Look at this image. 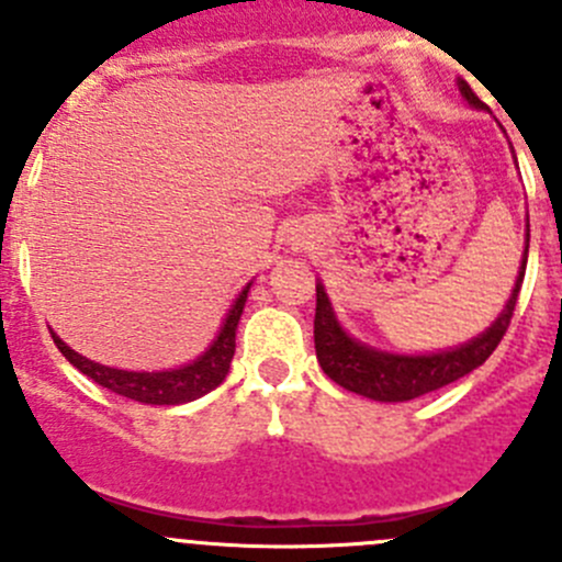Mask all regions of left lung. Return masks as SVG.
<instances>
[{"label":"left lung","instance_id":"obj_1","mask_svg":"<svg viewBox=\"0 0 562 562\" xmlns=\"http://www.w3.org/2000/svg\"><path fill=\"white\" fill-rule=\"evenodd\" d=\"M464 100L475 108H484L479 94L470 89V83L459 81ZM527 245H530V228H527ZM527 245H525V260L519 269L517 285H514L512 299H508L506 310L501 317L486 328L481 337L470 339L468 345L457 350H443V353H429V356H394L381 353V350H370L350 339L348 334L339 328L334 321L331 304H328L326 291L317 285V302H315V353L321 361L323 372L339 383L342 389L353 391V394L370 396L378 402H407L416 396L438 391L449 383L459 381L475 367L484 364L492 356V350L501 345L506 337L508 323L514 317V307H517L519 288L525 280V266H527Z\"/></svg>","mask_w":562,"mask_h":562}]
</instances>
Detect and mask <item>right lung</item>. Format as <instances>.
Masks as SVG:
<instances>
[{"label": "right lung", "instance_id": "add662e5", "mask_svg": "<svg viewBox=\"0 0 562 562\" xmlns=\"http://www.w3.org/2000/svg\"><path fill=\"white\" fill-rule=\"evenodd\" d=\"M249 285L239 293L234 310L225 317L223 328H220V337L214 339L212 348L201 356L192 364L181 367V370L171 372H127V370H113V367L94 364V361L83 359L76 350L67 348L56 334H50L56 342V348L61 350L67 361H70L76 370H81L83 375L92 378L98 386L119 396H127V400L144 402V405H181V402H192L198 396L209 394L212 389H217L225 381L231 370V359H234L236 350V326H239L241 310H245Z\"/></svg>", "mask_w": 562, "mask_h": 562}]
</instances>
